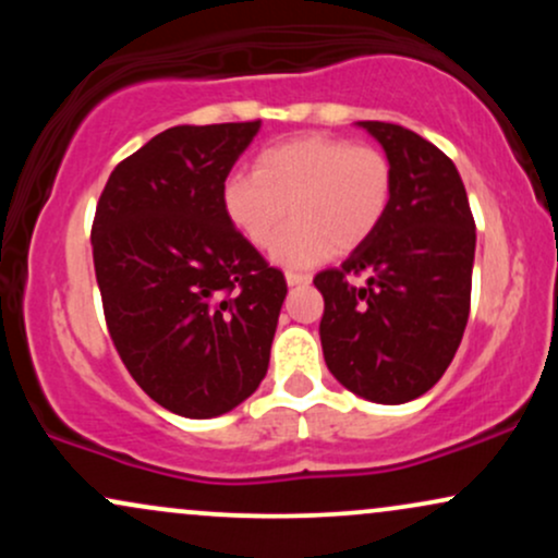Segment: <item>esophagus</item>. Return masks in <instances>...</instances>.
Instances as JSON below:
<instances>
[{"mask_svg":"<svg viewBox=\"0 0 558 558\" xmlns=\"http://www.w3.org/2000/svg\"><path fill=\"white\" fill-rule=\"evenodd\" d=\"M310 275H301V272H286V283L288 286H306V283H310Z\"/></svg>","mask_w":558,"mask_h":558,"instance_id":"esophagus-1","label":"esophagus"}]
</instances>
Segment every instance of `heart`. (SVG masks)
<instances>
[{
    "label": "heart",
    "instance_id": "heart-1",
    "mask_svg": "<svg viewBox=\"0 0 558 558\" xmlns=\"http://www.w3.org/2000/svg\"><path fill=\"white\" fill-rule=\"evenodd\" d=\"M393 198V168L375 146L306 133L267 146L254 172H230L220 202L228 222L252 246H270L291 208L294 222L270 259L306 270L336 248L351 252L380 228Z\"/></svg>",
    "mask_w": 558,
    "mask_h": 558
}]
</instances>
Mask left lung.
I'll return each instance as SVG.
<instances>
[{"instance_id":"1","label":"left lung","mask_w":558,"mask_h":558,"mask_svg":"<svg viewBox=\"0 0 558 558\" xmlns=\"http://www.w3.org/2000/svg\"><path fill=\"white\" fill-rule=\"evenodd\" d=\"M386 151L393 198L380 228L315 278L325 364L351 393L407 403L457 354L470 317L475 220L457 165L403 125L356 123ZM364 274L362 287L350 278Z\"/></svg>"}]
</instances>
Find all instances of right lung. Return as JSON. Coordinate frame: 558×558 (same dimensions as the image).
<instances>
[{"instance_id": "add662e5", "label": "right lung", "mask_w": 558, "mask_h": 558, "mask_svg": "<svg viewBox=\"0 0 558 558\" xmlns=\"http://www.w3.org/2000/svg\"><path fill=\"white\" fill-rule=\"evenodd\" d=\"M262 123L175 125L112 170L92 246L107 328L149 399L220 417L259 388L288 293L220 191Z\"/></svg>"}]
</instances>
